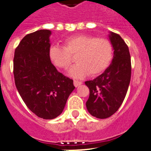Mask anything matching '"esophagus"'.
<instances>
[{
	"label": "esophagus",
	"mask_w": 151,
	"mask_h": 151,
	"mask_svg": "<svg viewBox=\"0 0 151 151\" xmlns=\"http://www.w3.org/2000/svg\"><path fill=\"white\" fill-rule=\"evenodd\" d=\"M73 83H74V85L75 87H78V86H79V85H81L82 84V82H78V81H76V80H74V82H73Z\"/></svg>",
	"instance_id": "obj_1"
}]
</instances>
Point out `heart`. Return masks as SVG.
Listing matches in <instances>:
<instances>
[{
    "mask_svg": "<svg viewBox=\"0 0 151 151\" xmlns=\"http://www.w3.org/2000/svg\"><path fill=\"white\" fill-rule=\"evenodd\" d=\"M113 55V47L108 40L89 35H74L63 41V47L52 45L49 58L52 63L60 69H66L76 57L77 64L67 72L68 76L82 78L88 74L96 76L108 66Z\"/></svg>",
    "mask_w": 151,
    "mask_h": 151,
    "instance_id": "obj_1",
    "label": "heart"
}]
</instances>
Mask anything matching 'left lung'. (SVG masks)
<instances>
[{
    "mask_svg": "<svg viewBox=\"0 0 151 151\" xmlns=\"http://www.w3.org/2000/svg\"><path fill=\"white\" fill-rule=\"evenodd\" d=\"M108 38L113 49L110 65L94 79L86 81L90 90L86 107L98 119L111 116L125 99L131 80V57L129 47L121 36L110 32Z\"/></svg>",
    "mask_w": 151,
    "mask_h": 151,
    "instance_id": "left-lung-1",
    "label": "left lung"
}]
</instances>
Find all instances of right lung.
Returning a JSON list of instances; mask_svg holds the SVG:
<instances>
[{
  "label": "right lung",
  "mask_w": 151,
  "mask_h": 151,
  "mask_svg": "<svg viewBox=\"0 0 151 151\" xmlns=\"http://www.w3.org/2000/svg\"><path fill=\"white\" fill-rule=\"evenodd\" d=\"M51 31L38 30L24 37L15 50L16 87L27 107L44 119L62 113L75 89L73 81L59 73L49 58Z\"/></svg>",
  "instance_id": "right-lung-1"
}]
</instances>
